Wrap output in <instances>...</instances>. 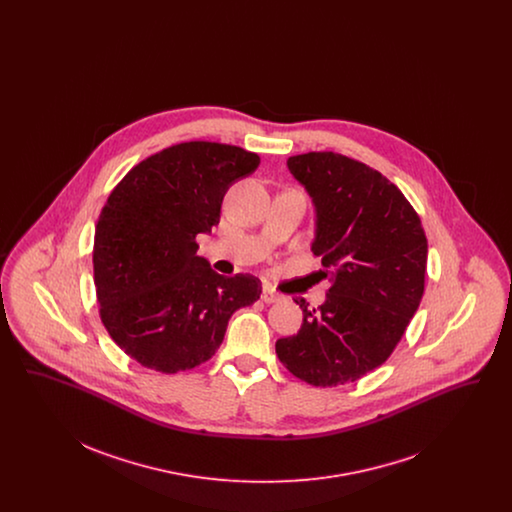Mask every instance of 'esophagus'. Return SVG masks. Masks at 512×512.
I'll list each match as a JSON object with an SVG mask.
<instances>
[{"label":"esophagus","instance_id":"1","mask_svg":"<svg viewBox=\"0 0 512 512\" xmlns=\"http://www.w3.org/2000/svg\"><path fill=\"white\" fill-rule=\"evenodd\" d=\"M261 299H263L265 303H280V301H284V295L276 292V290H274V288H270V286H263Z\"/></svg>","mask_w":512,"mask_h":512}]
</instances>
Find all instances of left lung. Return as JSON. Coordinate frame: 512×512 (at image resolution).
Wrapping results in <instances>:
<instances>
[{"label": "left lung", "mask_w": 512, "mask_h": 512, "mask_svg": "<svg viewBox=\"0 0 512 512\" xmlns=\"http://www.w3.org/2000/svg\"><path fill=\"white\" fill-rule=\"evenodd\" d=\"M315 207L311 251L330 288L303 324L276 341V355L299 380L330 388L363 378L390 357L414 317L428 242L411 203L386 176L334 151L288 159Z\"/></svg>", "instance_id": "left-lung-1"}]
</instances>
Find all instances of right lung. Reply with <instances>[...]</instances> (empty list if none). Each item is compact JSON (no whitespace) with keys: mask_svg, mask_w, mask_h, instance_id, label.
Returning <instances> with one entry per match:
<instances>
[{"mask_svg":"<svg viewBox=\"0 0 512 512\" xmlns=\"http://www.w3.org/2000/svg\"><path fill=\"white\" fill-rule=\"evenodd\" d=\"M259 163L242 147L186 142L147 157L109 195L94 236L99 315L140 365L174 374L209 361L230 317L259 299V278L222 276L195 255L228 188Z\"/></svg>","mask_w":512,"mask_h":512,"instance_id":"obj_1","label":"right lung"}]
</instances>
